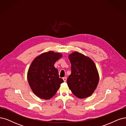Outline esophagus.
Listing matches in <instances>:
<instances>
[{"mask_svg":"<svg viewBox=\"0 0 126 126\" xmlns=\"http://www.w3.org/2000/svg\"><path fill=\"white\" fill-rule=\"evenodd\" d=\"M63 79L64 80V82H66V80H67V78L66 77H63Z\"/></svg>","mask_w":126,"mask_h":126,"instance_id":"obj_1","label":"esophagus"}]
</instances>
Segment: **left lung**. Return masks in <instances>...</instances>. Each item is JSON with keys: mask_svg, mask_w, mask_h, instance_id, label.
I'll return each instance as SVG.
<instances>
[{"mask_svg": "<svg viewBox=\"0 0 126 126\" xmlns=\"http://www.w3.org/2000/svg\"><path fill=\"white\" fill-rule=\"evenodd\" d=\"M71 74L67 79V85L74 95L79 99L90 96L96 88L99 75L94 62L78 52L69 54Z\"/></svg>", "mask_w": 126, "mask_h": 126, "instance_id": "8db88e82", "label": "left lung"}]
</instances>
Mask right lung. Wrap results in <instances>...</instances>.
<instances>
[{
	"label": "right lung",
	"mask_w": 126,
	"mask_h": 126,
	"mask_svg": "<svg viewBox=\"0 0 126 126\" xmlns=\"http://www.w3.org/2000/svg\"><path fill=\"white\" fill-rule=\"evenodd\" d=\"M62 57L60 52L49 51L37 56L32 62L27 72V80L32 90L39 98L51 99L64 82L59 78L58 70L54 66Z\"/></svg>",
	"instance_id": "obj_1"
}]
</instances>
